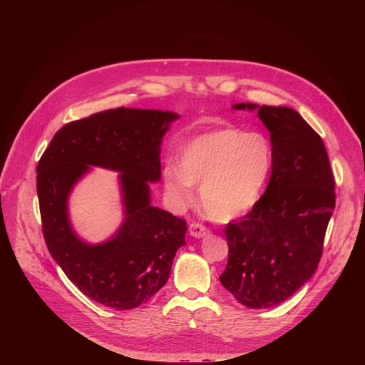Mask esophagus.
I'll list each match as a JSON object with an SVG mask.
<instances>
[{
    "mask_svg": "<svg viewBox=\"0 0 365 365\" xmlns=\"http://www.w3.org/2000/svg\"><path fill=\"white\" fill-rule=\"evenodd\" d=\"M189 232H190L192 237L202 238V237H205L210 231H207V228L203 227V225L199 224V222H192V224L189 225Z\"/></svg>",
    "mask_w": 365,
    "mask_h": 365,
    "instance_id": "obj_1",
    "label": "esophagus"
}]
</instances>
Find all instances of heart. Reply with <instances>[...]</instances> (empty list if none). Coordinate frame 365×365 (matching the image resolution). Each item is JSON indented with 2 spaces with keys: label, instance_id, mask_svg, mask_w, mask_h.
Masks as SVG:
<instances>
[{
  "label": "heart",
  "instance_id": "1",
  "mask_svg": "<svg viewBox=\"0 0 365 365\" xmlns=\"http://www.w3.org/2000/svg\"><path fill=\"white\" fill-rule=\"evenodd\" d=\"M274 153L262 133L221 128L189 141L179 158V168L169 165L163 180L179 206L195 199L193 185L200 186L205 212L227 222L250 212L270 178Z\"/></svg>",
  "mask_w": 365,
  "mask_h": 365
}]
</instances>
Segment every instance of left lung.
Instances as JSON below:
<instances>
[{
    "mask_svg": "<svg viewBox=\"0 0 365 365\" xmlns=\"http://www.w3.org/2000/svg\"><path fill=\"white\" fill-rule=\"evenodd\" d=\"M232 108L258 110L274 160L264 195L224 230L228 263L220 280L244 306L272 307L317 272L335 207V180L321 135L297 111L244 102Z\"/></svg>",
    "mask_w": 365,
    "mask_h": 365,
    "instance_id": "left-lung-1",
    "label": "left lung"
}]
</instances>
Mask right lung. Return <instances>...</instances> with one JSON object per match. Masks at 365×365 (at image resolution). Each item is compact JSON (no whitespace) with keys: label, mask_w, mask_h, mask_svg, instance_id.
I'll use <instances>...</instances> for the list:
<instances>
[{"label":"right lung","mask_w":365,"mask_h":365,"mask_svg":"<svg viewBox=\"0 0 365 365\" xmlns=\"http://www.w3.org/2000/svg\"><path fill=\"white\" fill-rule=\"evenodd\" d=\"M178 114L115 108L63 125L37 165L43 237L50 255L88 297L117 310L138 307L168 282L186 221L150 205L159 182L160 144ZM91 165L121 171L126 220L108 242L91 246L73 232L67 197Z\"/></svg>","instance_id":"1"}]
</instances>
